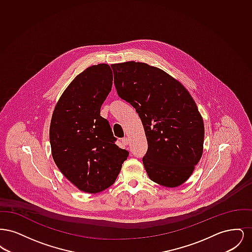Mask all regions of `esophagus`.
Masks as SVG:
<instances>
[{
	"label": "esophagus",
	"instance_id": "1",
	"mask_svg": "<svg viewBox=\"0 0 252 252\" xmlns=\"http://www.w3.org/2000/svg\"><path fill=\"white\" fill-rule=\"evenodd\" d=\"M122 143H123V144H125V145H127V144H129L128 138H124V139L122 140Z\"/></svg>",
	"mask_w": 252,
	"mask_h": 252
}]
</instances>
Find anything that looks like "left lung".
Instances as JSON below:
<instances>
[{
	"instance_id": "obj_1",
	"label": "left lung",
	"mask_w": 252,
	"mask_h": 252,
	"mask_svg": "<svg viewBox=\"0 0 252 252\" xmlns=\"http://www.w3.org/2000/svg\"><path fill=\"white\" fill-rule=\"evenodd\" d=\"M111 68L118 95L143 123L149 179L168 188L183 184L203 153V118L192 95L179 80L146 63L127 61Z\"/></svg>"
}]
</instances>
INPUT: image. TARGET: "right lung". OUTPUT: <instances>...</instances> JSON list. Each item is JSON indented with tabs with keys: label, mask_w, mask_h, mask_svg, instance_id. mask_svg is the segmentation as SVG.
Masks as SVG:
<instances>
[{
	"label": "right lung",
	"mask_w": 252,
	"mask_h": 252,
	"mask_svg": "<svg viewBox=\"0 0 252 252\" xmlns=\"http://www.w3.org/2000/svg\"><path fill=\"white\" fill-rule=\"evenodd\" d=\"M112 81L108 64L87 68L63 92L52 115V156L64 177L82 192L96 193L111 186L129 154L114 144L108 120L100 116Z\"/></svg>",
	"instance_id": "add662e5"
}]
</instances>
